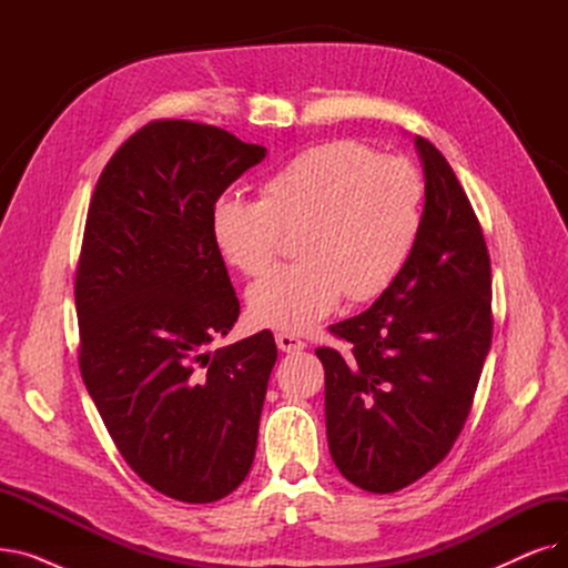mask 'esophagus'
<instances>
[{"instance_id":"34e87169","label":"esophagus","mask_w":568,"mask_h":568,"mask_svg":"<svg viewBox=\"0 0 568 568\" xmlns=\"http://www.w3.org/2000/svg\"><path fill=\"white\" fill-rule=\"evenodd\" d=\"M276 345L283 352H302L306 347V343L302 338H296L294 334H285V332L276 334Z\"/></svg>"}]
</instances>
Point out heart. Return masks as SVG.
<instances>
[{
  "mask_svg": "<svg viewBox=\"0 0 568 568\" xmlns=\"http://www.w3.org/2000/svg\"><path fill=\"white\" fill-rule=\"evenodd\" d=\"M424 221V176L403 156H377L354 140L304 149L264 179L260 202L221 195L209 230L236 272L260 276L274 264L283 232L300 262L278 266L248 290L260 326L302 334L332 315L343 296L362 304L403 272Z\"/></svg>",
  "mask_w": 568,
  "mask_h": 568,
  "instance_id": "b5f03b06",
  "label": "heart"
}]
</instances>
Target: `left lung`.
I'll use <instances>...</instances> for the list:
<instances>
[{
  "mask_svg": "<svg viewBox=\"0 0 568 568\" xmlns=\"http://www.w3.org/2000/svg\"><path fill=\"white\" fill-rule=\"evenodd\" d=\"M426 172L424 221L396 281L362 315L332 324L349 354L317 347L329 452L368 493L419 481L452 452L493 341L484 230L449 161L414 138Z\"/></svg>",
  "mask_w": 568,
  "mask_h": 568,
  "instance_id": "left-lung-1",
  "label": "left lung"
}]
</instances>
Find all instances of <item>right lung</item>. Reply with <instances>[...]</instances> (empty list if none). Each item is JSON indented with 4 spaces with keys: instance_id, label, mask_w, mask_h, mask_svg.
Wrapping results in <instances>:
<instances>
[{
    "instance_id": "1",
    "label": "right lung",
    "mask_w": 568,
    "mask_h": 568,
    "mask_svg": "<svg viewBox=\"0 0 568 568\" xmlns=\"http://www.w3.org/2000/svg\"><path fill=\"white\" fill-rule=\"evenodd\" d=\"M266 154L232 133L156 119L103 168L75 268L78 364L131 469L189 504L223 499L251 471L272 332L209 349L239 300L209 214Z\"/></svg>"
}]
</instances>
